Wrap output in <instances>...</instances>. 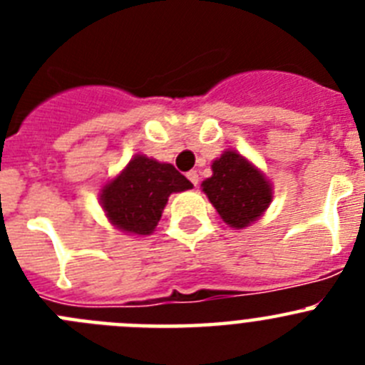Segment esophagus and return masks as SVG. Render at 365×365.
<instances>
[{
  "label": "esophagus",
  "mask_w": 365,
  "mask_h": 365,
  "mask_svg": "<svg viewBox=\"0 0 365 365\" xmlns=\"http://www.w3.org/2000/svg\"><path fill=\"white\" fill-rule=\"evenodd\" d=\"M188 179L192 180L193 186L199 185V173L197 172H193V170H192V172H188Z\"/></svg>",
  "instance_id": "esophagus-1"
}]
</instances>
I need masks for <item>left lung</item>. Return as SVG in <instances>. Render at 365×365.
I'll return each mask as SVG.
<instances>
[{
  "label": "left lung",
  "instance_id": "1",
  "mask_svg": "<svg viewBox=\"0 0 365 365\" xmlns=\"http://www.w3.org/2000/svg\"><path fill=\"white\" fill-rule=\"evenodd\" d=\"M212 177L202 180V192L228 227L241 230L257 221L272 201L267 177L234 150L212 163Z\"/></svg>",
  "mask_w": 365,
  "mask_h": 365
}]
</instances>
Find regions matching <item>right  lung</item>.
<instances>
[{"mask_svg": "<svg viewBox=\"0 0 365 365\" xmlns=\"http://www.w3.org/2000/svg\"><path fill=\"white\" fill-rule=\"evenodd\" d=\"M193 185L172 164L135 155L128 166L100 192L111 225L131 235H150L160 221L168 197Z\"/></svg>", "mask_w": 365, "mask_h": 365, "instance_id": "right-lung-1", "label": "right lung"}]
</instances>
